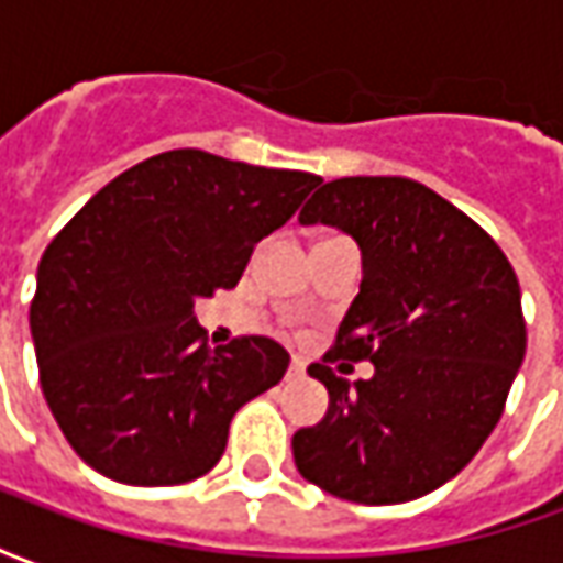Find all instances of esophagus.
I'll return each mask as SVG.
<instances>
[{
  "mask_svg": "<svg viewBox=\"0 0 563 563\" xmlns=\"http://www.w3.org/2000/svg\"><path fill=\"white\" fill-rule=\"evenodd\" d=\"M289 379H301L307 377V365L301 362V358H292V365H289V374H286Z\"/></svg>",
  "mask_w": 563,
  "mask_h": 563,
  "instance_id": "34e87169",
  "label": "esophagus"
}]
</instances>
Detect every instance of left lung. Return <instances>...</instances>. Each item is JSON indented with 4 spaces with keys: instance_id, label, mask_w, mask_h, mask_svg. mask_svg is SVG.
<instances>
[{
    "instance_id": "8db88e82",
    "label": "left lung",
    "mask_w": 563,
    "mask_h": 563,
    "mask_svg": "<svg viewBox=\"0 0 563 563\" xmlns=\"http://www.w3.org/2000/svg\"><path fill=\"white\" fill-rule=\"evenodd\" d=\"M298 220L353 234L362 286L334 346L307 367L331 401L322 422L295 431V467L353 504L416 500L449 483L504 413L528 343L516 271L483 225L410 177L322 184ZM365 357L371 380L336 374Z\"/></svg>"
}]
</instances>
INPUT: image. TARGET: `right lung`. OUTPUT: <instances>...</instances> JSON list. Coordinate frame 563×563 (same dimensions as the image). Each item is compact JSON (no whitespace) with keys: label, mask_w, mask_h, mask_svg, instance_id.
Instances as JSON below:
<instances>
[{"label":"right lung","mask_w":563,"mask_h":563,"mask_svg":"<svg viewBox=\"0 0 563 563\" xmlns=\"http://www.w3.org/2000/svg\"><path fill=\"white\" fill-rule=\"evenodd\" d=\"M322 177L168 150L102 186L38 262L30 329L44 398L80 459L126 485H180L220 461L238 407L277 386L271 338L208 350L196 301Z\"/></svg>","instance_id":"1"}]
</instances>
